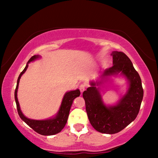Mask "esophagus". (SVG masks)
I'll list each match as a JSON object with an SVG mask.
<instances>
[{"label":"esophagus","mask_w":158,"mask_h":158,"mask_svg":"<svg viewBox=\"0 0 158 158\" xmlns=\"http://www.w3.org/2000/svg\"><path fill=\"white\" fill-rule=\"evenodd\" d=\"M85 89V84H81L79 85V90H80V91H81V93L84 91Z\"/></svg>","instance_id":"34e87169"}]
</instances>
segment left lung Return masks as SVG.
I'll use <instances>...</instances> for the list:
<instances>
[{
    "label": "left lung",
    "mask_w": 158,
    "mask_h": 158,
    "mask_svg": "<svg viewBox=\"0 0 158 158\" xmlns=\"http://www.w3.org/2000/svg\"><path fill=\"white\" fill-rule=\"evenodd\" d=\"M111 55L114 65L104 70L100 79L90 81V86L83 93L90 124L98 132L109 135L119 132L137 118L143 96L139 74L130 58L124 53L117 51ZM118 75L127 79L128 90L116 105L106 106L102 100L98 86L111 76Z\"/></svg>",
    "instance_id": "left-lung-1"
}]
</instances>
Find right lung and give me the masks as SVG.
<instances>
[{
  "label": "right lung",
  "mask_w": 158,
  "mask_h": 158,
  "mask_svg": "<svg viewBox=\"0 0 158 158\" xmlns=\"http://www.w3.org/2000/svg\"><path fill=\"white\" fill-rule=\"evenodd\" d=\"M40 58H41V56L39 55H35L33 56H32L28 61L25 68L23 69V70L19 74L17 79V87H16L15 91V98L16 104H17L18 114L19 115L21 120L24 121L29 127H31L36 132L42 135L49 136L59 133L63 129V127H65L67 121H68L69 110H70L71 106L73 105V100L80 95V90L79 89H77L74 90H70V91L66 92L65 93L60 108L58 109L56 114L55 115V116L45 120H34L26 117L21 110L20 105L17 98L19 84L21 76L25 73V72L28 68V63L33 62V61L38 59Z\"/></svg>",
  "instance_id": "add662e5"
}]
</instances>
